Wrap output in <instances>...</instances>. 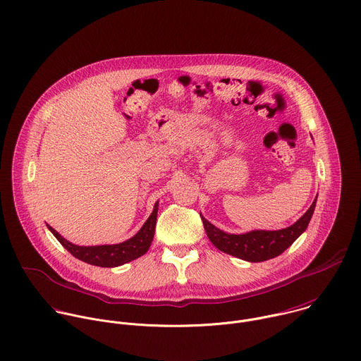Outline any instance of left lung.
<instances>
[{"instance_id": "left-lung-1", "label": "left lung", "mask_w": 361, "mask_h": 361, "mask_svg": "<svg viewBox=\"0 0 361 361\" xmlns=\"http://www.w3.org/2000/svg\"><path fill=\"white\" fill-rule=\"evenodd\" d=\"M317 197V196H316ZM316 199L307 212L292 226L282 230H254L244 234H228L209 223L202 214V221L209 240L220 251L233 257L241 258L250 262H261L278 257L306 230L313 210Z\"/></svg>"}]
</instances>
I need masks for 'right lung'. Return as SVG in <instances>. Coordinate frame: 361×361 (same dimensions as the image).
<instances>
[{"label": "right lung", "mask_w": 361, "mask_h": 361, "mask_svg": "<svg viewBox=\"0 0 361 361\" xmlns=\"http://www.w3.org/2000/svg\"><path fill=\"white\" fill-rule=\"evenodd\" d=\"M157 214H158V202L154 206V212L148 217V220L144 223L141 230L131 237L130 240L120 243V244H113V245H92V247H85V245H76L72 244L71 241L65 240L55 228L49 227L52 234L58 238V241L76 258L80 261H85L92 265L97 267H118L126 262H130L141 255H144L148 248L151 247V243L154 240V233H155V224H157Z\"/></svg>", "instance_id": "obj_1"}]
</instances>
